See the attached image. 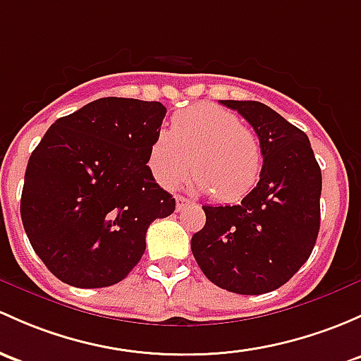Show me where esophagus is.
Listing matches in <instances>:
<instances>
[{
  "label": "esophagus",
  "instance_id": "1",
  "mask_svg": "<svg viewBox=\"0 0 361 361\" xmlns=\"http://www.w3.org/2000/svg\"><path fill=\"white\" fill-rule=\"evenodd\" d=\"M188 204H190V200L185 199L183 195H176V211L185 209V207H187Z\"/></svg>",
  "mask_w": 361,
  "mask_h": 361
}]
</instances>
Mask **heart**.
<instances>
[{
    "label": "heart",
    "instance_id": "obj_1",
    "mask_svg": "<svg viewBox=\"0 0 361 361\" xmlns=\"http://www.w3.org/2000/svg\"><path fill=\"white\" fill-rule=\"evenodd\" d=\"M149 166L168 190L193 169L192 190L212 193L219 202H233L247 195L259 180L263 152L257 136L237 114L200 104L176 114L169 133L162 131L154 140Z\"/></svg>",
    "mask_w": 361,
    "mask_h": 361
}]
</instances>
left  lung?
I'll return each mask as SVG.
<instances>
[{
    "label": "left lung",
    "instance_id": "left-lung-1",
    "mask_svg": "<svg viewBox=\"0 0 361 361\" xmlns=\"http://www.w3.org/2000/svg\"><path fill=\"white\" fill-rule=\"evenodd\" d=\"M254 128L259 181L238 206H202L192 252L214 286L257 295L282 287L308 261L320 230L322 171L308 136L261 102L219 100Z\"/></svg>",
    "mask_w": 361,
    "mask_h": 361
}]
</instances>
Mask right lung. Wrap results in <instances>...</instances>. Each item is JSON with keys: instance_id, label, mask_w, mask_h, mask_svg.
Here are the masks:
<instances>
[{"instance_id": "obj_1", "label": "right lung", "mask_w": 361, "mask_h": 361, "mask_svg": "<svg viewBox=\"0 0 361 361\" xmlns=\"http://www.w3.org/2000/svg\"><path fill=\"white\" fill-rule=\"evenodd\" d=\"M164 116L161 102L98 98L56 119L30 154L22 223L59 280L81 289L121 282L142 259L150 223L174 211L147 166Z\"/></svg>"}]
</instances>
